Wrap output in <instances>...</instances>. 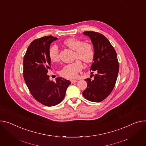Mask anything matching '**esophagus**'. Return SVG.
<instances>
[{"mask_svg":"<svg viewBox=\"0 0 146 146\" xmlns=\"http://www.w3.org/2000/svg\"><path fill=\"white\" fill-rule=\"evenodd\" d=\"M76 82H77V80H71V83H76Z\"/></svg>","mask_w":146,"mask_h":146,"instance_id":"34e87169","label":"esophagus"}]
</instances>
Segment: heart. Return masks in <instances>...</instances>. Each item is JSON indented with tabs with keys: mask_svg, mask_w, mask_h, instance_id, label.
Listing matches in <instances>:
<instances>
[{
	"mask_svg": "<svg viewBox=\"0 0 146 146\" xmlns=\"http://www.w3.org/2000/svg\"><path fill=\"white\" fill-rule=\"evenodd\" d=\"M63 43L66 46L75 51V59H79L86 63L93 61L94 50L90 44L86 43L81 40L73 37L65 40ZM48 54L51 61L57 62L59 60V48L57 45L54 44L50 47ZM83 68L82 62L77 60L73 63L64 65L60 71V74L66 79H74Z\"/></svg>",
	"mask_w": 146,
	"mask_h": 146,
	"instance_id": "heart-1",
	"label": "heart"
}]
</instances>
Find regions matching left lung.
Wrapping results in <instances>:
<instances>
[{"instance_id": "8db88e82", "label": "left lung", "mask_w": 146, "mask_h": 146, "mask_svg": "<svg viewBox=\"0 0 146 146\" xmlns=\"http://www.w3.org/2000/svg\"><path fill=\"white\" fill-rule=\"evenodd\" d=\"M83 35L89 36L93 44L94 56L90 70L97 73L93 80L85 79L87 87L82 94L87 100L100 102L111 93L117 80L119 70L117 54L109 40L102 34L87 31Z\"/></svg>"}]
</instances>
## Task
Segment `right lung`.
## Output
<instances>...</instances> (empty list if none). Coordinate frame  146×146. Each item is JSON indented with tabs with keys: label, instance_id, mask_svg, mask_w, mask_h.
<instances>
[{
	"label": "right lung",
	"instance_id": "obj_1",
	"mask_svg": "<svg viewBox=\"0 0 146 146\" xmlns=\"http://www.w3.org/2000/svg\"><path fill=\"white\" fill-rule=\"evenodd\" d=\"M57 39L52 36H47L33 40L23 59V77L28 89L38 102L46 106L60 103L71 84L62 77H57L56 82H53L47 74L50 69V46Z\"/></svg>",
	"mask_w": 146,
	"mask_h": 146
}]
</instances>
